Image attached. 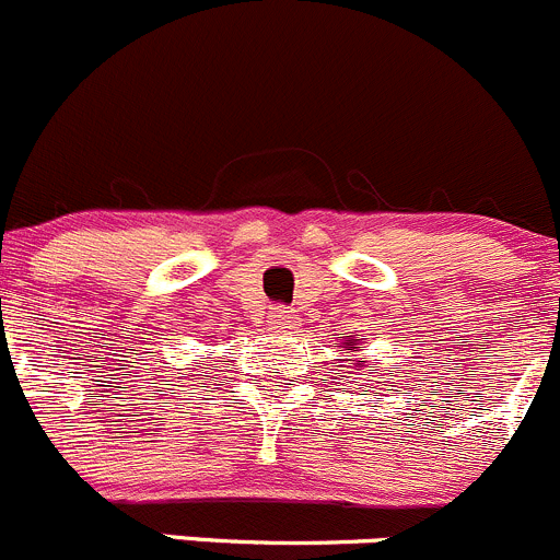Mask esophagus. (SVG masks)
Here are the masks:
<instances>
[{
  "mask_svg": "<svg viewBox=\"0 0 560 560\" xmlns=\"http://www.w3.org/2000/svg\"><path fill=\"white\" fill-rule=\"evenodd\" d=\"M269 326L278 331H296L299 318L291 307H275L272 313H269Z\"/></svg>",
  "mask_w": 560,
  "mask_h": 560,
  "instance_id": "34e87169",
  "label": "esophagus"
}]
</instances>
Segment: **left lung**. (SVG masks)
Masks as SVG:
<instances>
[{
	"label": "left lung",
	"mask_w": 560,
	"mask_h": 560,
	"mask_svg": "<svg viewBox=\"0 0 560 560\" xmlns=\"http://www.w3.org/2000/svg\"><path fill=\"white\" fill-rule=\"evenodd\" d=\"M353 346H357V342H353ZM353 346H346V351H353Z\"/></svg>",
	"instance_id": "8db88e82"
}]
</instances>
